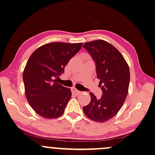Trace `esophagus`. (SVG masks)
<instances>
[{"label":"esophagus","mask_w":155,"mask_h":155,"mask_svg":"<svg viewBox=\"0 0 155 155\" xmlns=\"http://www.w3.org/2000/svg\"><path fill=\"white\" fill-rule=\"evenodd\" d=\"M71 91H72V93H73L74 94H75V95H79V94H81V91H78V90L76 89V88H72Z\"/></svg>","instance_id":"obj_1"}]
</instances>
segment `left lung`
<instances>
[{
  "mask_svg": "<svg viewBox=\"0 0 155 155\" xmlns=\"http://www.w3.org/2000/svg\"><path fill=\"white\" fill-rule=\"evenodd\" d=\"M83 47L95 61L103 93L99 99L89 93L91 101L83 107L84 112L91 120L105 122L114 117L124 104L128 94L130 68L121 53L106 41L87 42Z\"/></svg>",
  "mask_w": 155,
  "mask_h": 155,
  "instance_id": "8db88e82",
  "label": "left lung"
}]
</instances>
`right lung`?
Here are the masks:
<instances>
[{
    "label": "right lung",
    "instance_id": "right-lung-1",
    "mask_svg": "<svg viewBox=\"0 0 155 155\" xmlns=\"http://www.w3.org/2000/svg\"><path fill=\"white\" fill-rule=\"evenodd\" d=\"M82 44L48 43L35 50L29 57L23 72L25 94L41 117L56 119L64 114L71 97V89L57 83L54 78L64 73V67Z\"/></svg>",
    "mask_w": 155,
    "mask_h": 155
}]
</instances>
